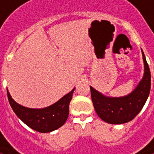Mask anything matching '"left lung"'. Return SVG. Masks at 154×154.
I'll return each instance as SVG.
<instances>
[{
    "instance_id": "left-lung-1",
    "label": "left lung",
    "mask_w": 154,
    "mask_h": 154,
    "mask_svg": "<svg viewBox=\"0 0 154 154\" xmlns=\"http://www.w3.org/2000/svg\"><path fill=\"white\" fill-rule=\"evenodd\" d=\"M145 73L139 85L130 94L121 98L105 97L91 88V96L98 116L110 124H122L133 120L143 108L151 88V73L142 51Z\"/></svg>"
}]
</instances>
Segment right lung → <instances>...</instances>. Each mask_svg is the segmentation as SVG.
Instances as JSON below:
<instances>
[{
	"label": "right lung",
	"instance_id": "add662e5",
	"mask_svg": "<svg viewBox=\"0 0 154 154\" xmlns=\"http://www.w3.org/2000/svg\"><path fill=\"white\" fill-rule=\"evenodd\" d=\"M74 88L59 101L44 109H30L16 103L7 89L8 101L13 110L28 127L40 133H48L62 127L67 121L69 113V103Z\"/></svg>",
	"mask_w": 154,
	"mask_h": 154
}]
</instances>
